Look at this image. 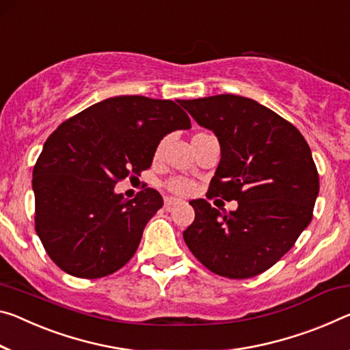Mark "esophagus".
I'll return each mask as SVG.
<instances>
[{"mask_svg":"<svg viewBox=\"0 0 350 350\" xmlns=\"http://www.w3.org/2000/svg\"><path fill=\"white\" fill-rule=\"evenodd\" d=\"M177 202H179V199H176V198H165V207L166 208H170V207H173V205H176Z\"/></svg>","mask_w":350,"mask_h":350,"instance_id":"34e87169","label":"esophagus"}]
</instances>
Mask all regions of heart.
Returning a JSON list of instances; mask_svg holds the SVG:
<instances>
[{
  "mask_svg": "<svg viewBox=\"0 0 350 350\" xmlns=\"http://www.w3.org/2000/svg\"><path fill=\"white\" fill-rule=\"evenodd\" d=\"M204 135H207V134H196L195 137H193V142L199 140V138ZM163 146H165V140L160 142L157 148H155V151H154L155 159H159L160 155H162ZM165 188L176 196H188V195H191L193 190H195V184H193L190 179H185V177H173V179L165 182Z\"/></svg>",
  "mask_w": 350,
  "mask_h": 350,
  "instance_id": "obj_1",
  "label": "heart"
}]
</instances>
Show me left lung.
Returning a JSON list of instances; mask_svg holds the SVG:
<instances>
[{
    "instance_id": "8db88e82",
    "label": "left lung",
    "mask_w": 350,
    "mask_h": 350,
    "mask_svg": "<svg viewBox=\"0 0 350 350\" xmlns=\"http://www.w3.org/2000/svg\"><path fill=\"white\" fill-rule=\"evenodd\" d=\"M184 107L221 145L207 198L238 202L235 212H219L191 201L195 221L184 240L212 273L251 279L279 262L313 218L319 176L312 151L290 121L254 99L216 95Z\"/></svg>"
}]
</instances>
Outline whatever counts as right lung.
Listing matches in <instances>:
<instances>
[{"instance_id": "obj_1", "label": "right lung", "mask_w": 350, "mask_h": 350, "mask_svg": "<svg viewBox=\"0 0 350 350\" xmlns=\"http://www.w3.org/2000/svg\"><path fill=\"white\" fill-rule=\"evenodd\" d=\"M184 101L146 96L104 99L64 121L32 171L36 232L66 274L99 279L129 262L148 221L163 205L145 188L131 201L113 187L152 163L160 140L190 129Z\"/></svg>"}]
</instances>
